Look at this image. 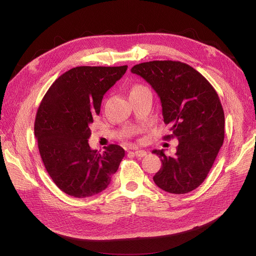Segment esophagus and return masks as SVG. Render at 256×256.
Listing matches in <instances>:
<instances>
[{
  "mask_svg": "<svg viewBox=\"0 0 256 256\" xmlns=\"http://www.w3.org/2000/svg\"><path fill=\"white\" fill-rule=\"evenodd\" d=\"M135 154L137 156H139V158H143V156H145L147 154V152L143 150H135Z\"/></svg>",
  "mask_w": 256,
  "mask_h": 256,
  "instance_id": "34e87169",
  "label": "esophagus"
}]
</instances>
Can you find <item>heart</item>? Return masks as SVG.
Listing matches in <instances>:
<instances>
[{"label":"heart","mask_w":256,"mask_h":256,"mask_svg":"<svg viewBox=\"0 0 256 256\" xmlns=\"http://www.w3.org/2000/svg\"><path fill=\"white\" fill-rule=\"evenodd\" d=\"M139 88H143V86L137 85V86H135V87H132V90H135V89H139Z\"/></svg>","instance_id":"heart-1"}]
</instances>
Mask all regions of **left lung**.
<instances>
[{
	"instance_id": "left-lung-1",
	"label": "left lung",
	"mask_w": 256,
	"mask_h": 256,
	"mask_svg": "<svg viewBox=\"0 0 256 256\" xmlns=\"http://www.w3.org/2000/svg\"><path fill=\"white\" fill-rule=\"evenodd\" d=\"M156 92L164 122L178 140L176 152L160 158L154 182L172 194H184L204 182L224 141V111L216 90L190 65L180 61H150L130 70Z\"/></svg>"
}]
</instances>
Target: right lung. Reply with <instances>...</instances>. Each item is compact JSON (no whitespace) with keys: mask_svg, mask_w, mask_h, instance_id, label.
<instances>
[{"mask_svg":"<svg viewBox=\"0 0 256 256\" xmlns=\"http://www.w3.org/2000/svg\"><path fill=\"white\" fill-rule=\"evenodd\" d=\"M128 65L78 66L52 84L36 114L34 132L44 167L61 191L76 198L106 189L124 156L116 144L91 150L90 124L104 94L122 78Z\"/></svg>","mask_w":256,"mask_h":256,"instance_id":"add662e5","label":"right lung"}]
</instances>
